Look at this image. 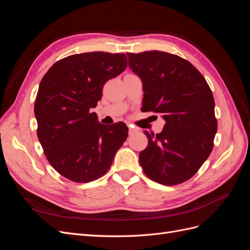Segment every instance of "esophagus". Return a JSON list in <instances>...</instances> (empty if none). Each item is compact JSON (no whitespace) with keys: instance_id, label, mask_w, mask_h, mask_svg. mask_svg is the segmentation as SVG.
<instances>
[{"instance_id":"obj_1","label":"esophagus","mask_w":250,"mask_h":250,"mask_svg":"<svg viewBox=\"0 0 250 250\" xmlns=\"http://www.w3.org/2000/svg\"><path fill=\"white\" fill-rule=\"evenodd\" d=\"M128 128H129V134H133V133H135V130L133 127H131V125H128Z\"/></svg>"}]
</instances>
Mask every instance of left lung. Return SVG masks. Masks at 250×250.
Wrapping results in <instances>:
<instances>
[{"label": "left lung", "instance_id": "8db88e82", "mask_svg": "<svg viewBox=\"0 0 250 250\" xmlns=\"http://www.w3.org/2000/svg\"><path fill=\"white\" fill-rule=\"evenodd\" d=\"M129 67L143 83L145 111L162 113L161 133L149 134L140 152L144 173L175 186L194 176L214 147L215 101L207 80L188 60L161 51L128 53Z\"/></svg>", "mask_w": 250, "mask_h": 250}]
</instances>
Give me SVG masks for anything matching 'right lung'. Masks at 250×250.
I'll return each instance as SVG.
<instances>
[{
  "label": "right lung",
  "mask_w": 250,
  "mask_h": 250,
  "mask_svg": "<svg viewBox=\"0 0 250 250\" xmlns=\"http://www.w3.org/2000/svg\"><path fill=\"white\" fill-rule=\"evenodd\" d=\"M126 66L123 53H82L58 60L40 83L34 103L37 137L52 167L74 183L103 176L127 139L126 124L103 125L90 112L105 83Z\"/></svg>",
  "instance_id": "right-lung-1"
}]
</instances>
